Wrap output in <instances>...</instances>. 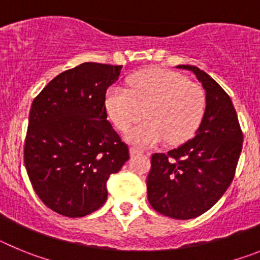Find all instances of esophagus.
<instances>
[{"mask_svg": "<svg viewBox=\"0 0 260 260\" xmlns=\"http://www.w3.org/2000/svg\"><path fill=\"white\" fill-rule=\"evenodd\" d=\"M144 151L141 150V148H137V147H130V153L132 155H141V153H143Z\"/></svg>", "mask_w": 260, "mask_h": 260, "instance_id": "esophagus-1", "label": "esophagus"}]
</instances>
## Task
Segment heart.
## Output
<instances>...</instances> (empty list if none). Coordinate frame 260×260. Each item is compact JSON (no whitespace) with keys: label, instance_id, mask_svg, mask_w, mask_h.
Returning a JSON list of instances; mask_svg holds the SVG:
<instances>
[{"label":"heart","instance_id":"obj_1","mask_svg":"<svg viewBox=\"0 0 260 260\" xmlns=\"http://www.w3.org/2000/svg\"><path fill=\"white\" fill-rule=\"evenodd\" d=\"M105 110L127 139L142 146H153L164 139L169 144L186 142L198 130L206 112V93L183 75L161 69L139 71L127 82V89L110 87Z\"/></svg>","mask_w":260,"mask_h":260}]
</instances>
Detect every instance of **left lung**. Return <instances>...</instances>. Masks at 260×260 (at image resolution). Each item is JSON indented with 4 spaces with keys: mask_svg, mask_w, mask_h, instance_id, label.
Masks as SVG:
<instances>
[{
    "mask_svg": "<svg viewBox=\"0 0 260 260\" xmlns=\"http://www.w3.org/2000/svg\"><path fill=\"white\" fill-rule=\"evenodd\" d=\"M206 91V112L194 138L167 153L151 156L147 197L155 211L177 220L198 217L222 197L233 181L243 134L231 98L197 66Z\"/></svg>",
    "mask_w": 260,
    "mask_h": 260,
    "instance_id": "obj_1",
    "label": "left lung"
}]
</instances>
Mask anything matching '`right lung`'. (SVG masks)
Wrapping results in <instances>:
<instances>
[{"label":"right lung","mask_w":260,"mask_h":260,"mask_svg":"<svg viewBox=\"0 0 260 260\" xmlns=\"http://www.w3.org/2000/svg\"><path fill=\"white\" fill-rule=\"evenodd\" d=\"M122 66L84 62L52 79L34 99L24 165L41 202L66 217L99 210L107 181L128 160V147L107 119L105 93Z\"/></svg>","instance_id":"right-lung-1"}]
</instances>
